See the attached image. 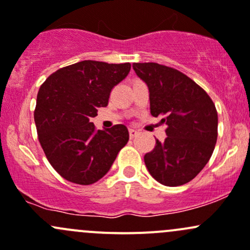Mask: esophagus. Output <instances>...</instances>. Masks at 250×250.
Wrapping results in <instances>:
<instances>
[{
  "mask_svg": "<svg viewBox=\"0 0 250 250\" xmlns=\"http://www.w3.org/2000/svg\"><path fill=\"white\" fill-rule=\"evenodd\" d=\"M138 135V132L135 129H133V128H129V137L130 138H134Z\"/></svg>",
  "mask_w": 250,
  "mask_h": 250,
  "instance_id": "esophagus-1",
  "label": "esophagus"
}]
</instances>
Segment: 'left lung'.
I'll list each match as a JSON object with an SVG mask.
<instances>
[{
  "mask_svg": "<svg viewBox=\"0 0 250 250\" xmlns=\"http://www.w3.org/2000/svg\"><path fill=\"white\" fill-rule=\"evenodd\" d=\"M135 74L147 84L150 112L166 125L165 141L156 140L144 156L153 179L166 186L192 180L213 155L218 139V112L206 90L173 67L134 62Z\"/></svg>",
  "mask_w": 250,
  "mask_h": 250,
  "instance_id": "1",
  "label": "left lung"
}]
</instances>
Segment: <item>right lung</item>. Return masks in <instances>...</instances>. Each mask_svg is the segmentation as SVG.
I'll return each mask as SVG.
<instances>
[{
    "label": "right lung",
    "mask_w": 250,
    "mask_h": 250,
    "mask_svg": "<svg viewBox=\"0 0 250 250\" xmlns=\"http://www.w3.org/2000/svg\"><path fill=\"white\" fill-rule=\"evenodd\" d=\"M129 70V62L83 60L57 70L40 87L34 112L40 144L48 162L67 181L97 183L128 143L125 125L97 130L90 120L107 106L111 90Z\"/></svg>",
    "instance_id": "right-lung-1"
}]
</instances>
